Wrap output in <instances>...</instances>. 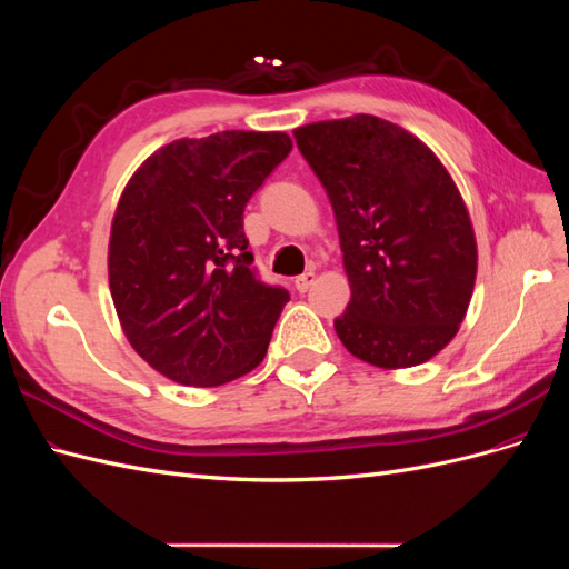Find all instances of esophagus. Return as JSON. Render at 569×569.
<instances>
[{
	"mask_svg": "<svg viewBox=\"0 0 569 569\" xmlns=\"http://www.w3.org/2000/svg\"><path fill=\"white\" fill-rule=\"evenodd\" d=\"M313 282H316V270H306L303 274H299V278L295 280V287H297L299 295H303V291L311 289Z\"/></svg>",
	"mask_w": 569,
	"mask_h": 569,
	"instance_id": "esophagus-1",
	"label": "esophagus"
}]
</instances>
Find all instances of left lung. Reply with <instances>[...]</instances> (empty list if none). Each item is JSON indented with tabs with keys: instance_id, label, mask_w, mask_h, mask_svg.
<instances>
[{
	"instance_id": "obj_1",
	"label": "left lung",
	"mask_w": 569,
	"mask_h": 569,
	"mask_svg": "<svg viewBox=\"0 0 569 569\" xmlns=\"http://www.w3.org/2000/svg\"><path fill=\"white\" fill-rule=\"evenodd\" d=\"M330 197L351 301L335 330L356 358L412 368L437 356L462 322L477 278L465 201L416 134L358 113L295 130Z\"/></svg>"
}]
</instances>
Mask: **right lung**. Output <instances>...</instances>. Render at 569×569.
Masks as SVG:
<instances>
[{
    "label": "right lung",
    "mask_w": 569,
    "mask_h": 569,
    "mask_svg": "<svg viewBox=\"0 0 569 569\" xmlns=\"http://www.w3.org/2000/svg\"><path fill=\"white\" fill-rule=\"evenodd\" d=\"M289 151L284 132L184 137L120 194L111 299L132 349L168 380L218 387L263 360L289 291L258 280L242 216Z\"/></svg>",
    "instance_id": "right-lung-1"
}]
</instances>
